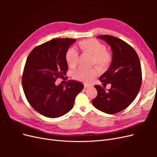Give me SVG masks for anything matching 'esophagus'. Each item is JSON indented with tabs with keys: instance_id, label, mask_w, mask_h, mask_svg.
<instances>
[{
	"instance_id": "34e87169",
	"label": "esophagus",
	"mask_w": 157,
	"mask_h": 157,
	"mask_svg": "<svg viewBox=\"0 0 157 157\" xmlns=\"http://www.w3.org/2000/svg\"><path fill=\"white\" fill-rule=\"evenodd\" d=\"M90 86H92L91 85H90V84H84V88H90Z\"/></svg>"
}]
</instances>
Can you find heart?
Returning a JSON list of instances; mask_svg holds the SVG:
<instances>
[{"instance_id":"heart-1","label":"heart","mask_w":157,"mask_h":157,"mask_svg":"<svg viewBox=\"0 0 157 157\" xmlns=\"http://www.w3.org/2000/svg\"><path fill=\"white\" fill-rule=\"evenodd\" d=\"M79 47L82 50L89 52L93 56L92 62L99 68L105 69L111 61V54L106 51V46L96 39H90L79 42ZM78 54L75 48H69L65 53V60L71 67H74L77 64ZM97 75L96 70L81 67L75 71L73 77L75 79L83 82H90Z\"/></svg>"}]
</instances>
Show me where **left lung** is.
Here are the masks:
<instances>
[{
	"mask_svg": "<svg viewBox=\"0 0 157 157\" xmlns=\"http://www.w3.org/2000/svg\"><path fill=\"white\" fill-rule=\"evenodd\" d=\"M112 49V61L108 70L99 80L111 84L109 90L96 85L97 97L92 101L98 110L115 114L128 107L138 94L142 82L141 63L136 52L122 40L111 35L97 36Z\"/></svg>",
	"mask_w": 157,
	"mask_h": 157,
	"instance_id": "1",
	"label": "left lung"
}]
</instances>
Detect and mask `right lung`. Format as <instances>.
Listing matches in <instances>:
<instances>
[{
  "mask_svg": "<svg viewBox=\"0 0 157 157\" xmlns=\"http://www.w3.org/2000/svg\"><path fill=\"white\" fill-rule=\"evenodd\" d=\"M73 39H55L33 49L26 60L22 77L25 97L33 108L41 115L58 118L70 111L82 83L71 80L65 86H56L58 78H63L68 66L65 53L76 42Z\"/></svg>",
  "mask_w": 157,
  "mask_h": 157,
  "instance_id": "add662e5",
  "label": "right lung"
}]
</instances>
